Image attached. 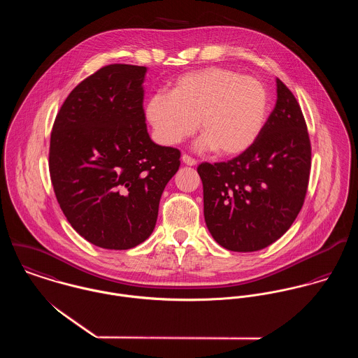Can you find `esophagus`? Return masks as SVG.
<instances>
[{
  "label": "esophagus",
  "instance_id": "obj_1",
  "mask_svg": "<svg viewBox=\"0 0 358 358\" xmlns=\"http://www.w3.org/2000/svg\"><path fill=\"white\" fill-rule=\"evenodd\" d=\"M182 161H183V164H186V165H189V166L197 165V161H196L194 158H192L190 155H187V154H183V155H182Z\"/></svg>",
  "mask_w": 358,
  "mask_h": 358
}]
</instances>
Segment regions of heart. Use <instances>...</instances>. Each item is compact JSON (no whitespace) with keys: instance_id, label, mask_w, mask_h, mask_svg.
<instances>
[{"instance_id":"b5f03b06","label":"heart","mask_w":358,"mask_h":358,"mask_svg":"<svg viewBox=\"0 0 358 358\" xmlns=\"http://www.w3.org/2000/svg\"><path fill=\"white\" fill-rule=\"evenodd\" d=\"M267 110L268 95L259 80L224 67H206L179 77L169 94H153L145 111L162 145H178L199 127V150L236 157L257 141Z\"/></svg>"}]
</instances>
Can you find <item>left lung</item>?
<instances>
[{
	"mask_svg": "<svg viewBox=\"0 0 358 358\" xmlns=\"http://www.w3.org/2000/svg\"><path fill=\"white\" fill-rule=\"evenodd\" d=\"M277 101L252 148L227 161L197 168L204 217L213 240L234 252L277 241L305 201L311 148L302 110L278 80Z\"/></svg>",
	"mask_w": 358,
	"mask_h": 358,
	"instance_id": "left-lung-1",
	"label": "left lung"
}]
</instances>
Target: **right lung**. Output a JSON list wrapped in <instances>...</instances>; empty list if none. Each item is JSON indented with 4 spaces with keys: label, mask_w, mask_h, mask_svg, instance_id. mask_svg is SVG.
Segmentation results:
<instances>
[{
    "label": "right lung",
    "mask_w": 358,
    "mask_h": 358,
    "mask_svg": "<svg viewBox=\"0 0 358 358\" xmlns=\"http://www.w3.org/2000/svg\"><path fill=\"white\" fill-rule=\"evenodd\" d=\"M146 71L102 67L71 91L52 129L57 203L73 229L104 250H129L150 237L161 194L180 166V152L148 132Z\"/></svg>",
    "instance_id": "obj_1"
}]
</instances>
